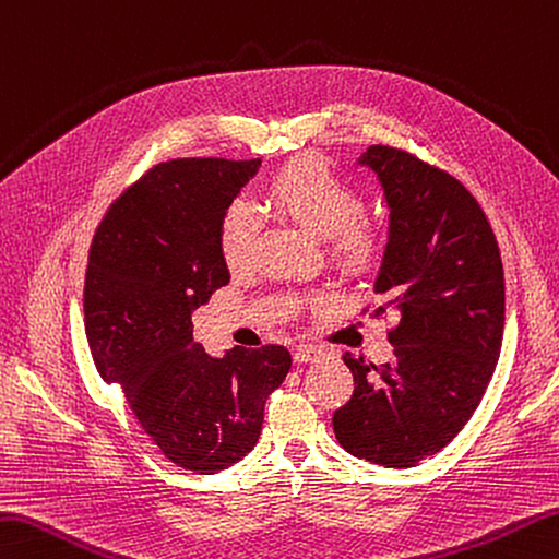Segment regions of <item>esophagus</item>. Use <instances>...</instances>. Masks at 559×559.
I'll use <instances>...</instances> for the list:
<instances>
[{"instance_id":"esophagus-1","label":"esophagus","mask_w":559,"mask_h":559,"mask_svg":"<svg viewBox=\"0 0 559 559\" xmlns=\"http://www.w3.org/2000/svg\"><path fill=\"white\" fill-rule=\"evenodd\" d=\"M322 356H324V352H320V348H314V346H300V348H295V354H293L295 364H312V360H320Z\"/></svg>"}]
</instances>
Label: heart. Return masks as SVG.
<instances>
[{
  "label": "heart",
  "mask_w": 559,
  "mask_h": 559,
  "mask_svg": "<svg viewBox=\"0 0 559 559\" xmlns=\"http://www.w3.org/2000/svg\"><path fill=\"white\" fill-rule=\"evenodd\" d=\"M266 201L278 215L324 237L334 264L344 273H364L378 264L382 235L360 221L364 199L352 183L317 157H300L273 174ZM257 239V221L245 203H233L221 217L217 247L229 269H242Z\"/></svg>",
  "instance_id": "b5f03b06"
}]
</instances>
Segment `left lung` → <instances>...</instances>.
Wrapping results in <instances>:
<instances>
[{
  "instance_id": "left-lung-1",
  "label": "left lung",
  "mask_w": 559,
  "mask_h": 559,
  "mask_svg": "<svg viewBox=\"0 0 559 559\" xmlns=\"http://www.w3.org/2000/svg\"><path fill=\"white\" fill-rule=\"evenodd\" d=\"M358 164L390 211L373 314L392 308L400 324L390 364L344 354L354 395L332 424L346 453L402 469L451 443L483 400L504 336V266L483 207L451 174L385 145Z\"/></svg>"
}]
</instances>
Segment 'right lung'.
<instances>
[{
  "instance_id": "1",
  "label": "right lung",
  "mask_w": 559,
  "mask_h": 559,
  "mask_svg": "<svg viewBox=\"0 0 559 559\" xmlns=\"http://www.w3.org/2000/svg\"><path fill=\"white\" fill-rule=\"evenodd\" d=\"M261 159L157 164L108 207L84 281V330L98 376L167 461L215 475L257 445L266 397L286 380L288 348L223 356L193 342V310L227 286L221 217Z\"/></svg>"
}]
</instances>
